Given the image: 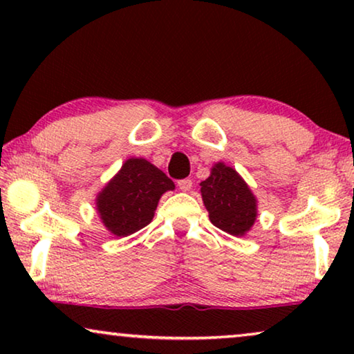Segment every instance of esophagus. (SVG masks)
Segmentation results:
<instances>
[{
	"instance_id": "esophagus-1",
	"label": "esophagus",
	"mask_w": 354,
	"mask_h": 354,
	"mask_svg": "<svg viewBox=\"0 0 354 354\" xmlns=\"http://www.w3.org/2000/svg\"><path fill=\"white\" fill-rule=\"evenodd\" d=\"M177 185H178V188H180L182 192H188L193 187V182L190 180V178H183V180H178L177 182Z\"/></svg>"
}]
</instances>
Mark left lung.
<instances>
[{
	"label": "left lung",
	"mask_w": 354,
	"mask_h": 354,
	"mask_svg": "<svg viewBox=\"0 0 354 354\" xmlns=\"http://www.w3.org/2000/svg\"><path fill=\"white\" fill-rule=\"evenodd\" d=\"M200 185L212 225L234 236L248 234L258 217V200L243 177L225 162H216Z\"/></svg>",
	"instance_id": "1"
}]
</instances>
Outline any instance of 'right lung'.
<instances>
[{
  "instance_id": "add662e5",
  "label": "right lung",
  "mask_w": 354,
  "mask_h": 354,
  "mask_svg": "<svg viewBox=\"0 0 354 354\" xmlns=\"http://www.w3.org/2000/svg\"><path fill=\"white\" fill-rule=\"evenodd\" d=\"M176 185L143 158H129L96 195V211L106 230L129 236L153 221L161 196Z\"/></svg>"
}]
</instances>
